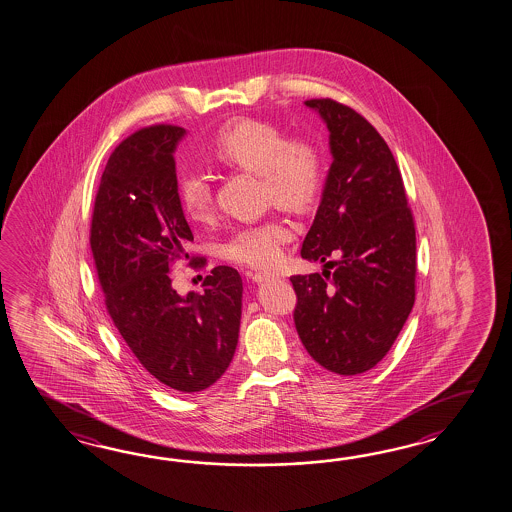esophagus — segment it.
<instances>
[{
    "label": "esophagus",
    "mask_w": 512,
    "mask_h": 512,
    "mask_svg": "<svg viewBox=\"0 0 512 512\" xmlns=\"http://www.w3.org/2000/svg\"><path fill=\"white\" fill-rule=\"evenodd\" d=\"M270 279H279V274H274V272H255L253 274L255 283H264V281H270Z\"/></svg>",
    "instance_id": "obj_1"
}]
</instances>
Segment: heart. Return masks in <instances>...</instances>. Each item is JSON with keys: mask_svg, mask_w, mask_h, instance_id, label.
Masks as SVG:
<instances>
[{"mask_svg": "<svg viewBox=\"0 0 512 512\" xmlns=\"http://www.w3.org/2000/svg\"><path fill=\"white\" fill-rule=\"evenodd\" d=\"M212 161L261 175L266 192L288 209H305L316 200L322 188V157L305 138H287L270 122L242 118L224 125L209 144ZM181 209L192 222H207L212 212V190L205 175L183 172L177 177ZM294 237L283 220L237 227L220 244V255L227 261L270 268L283 257V248Z\"/></svg>", "mask_w": 512, "mask_h": 512, "instance_id": "1", "label": "heart"}]
</instances>
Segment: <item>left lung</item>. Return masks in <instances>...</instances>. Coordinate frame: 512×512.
I'll return each mask as SVG.
<instances>
[{
	"label": "left lung",
	"mask_w": 512,
	"mask_h": 512,
	"mask_svg": "<svg viewBox=\"0 0 512 512\" xmlns=\"http://www.w3.org/2000/svg\"><path fill=\"white\" fill-rule=\"evenodd\" d=\"M305 105L329 129L333 163L301 248L303 259L325 262V270L290 277L294 324L325 370L362 374L387 355L411 314L414 220L398 164L374 125L329 98Z\"/></svg>",
	"instance_id": "8db88e82"
}]
</instances>
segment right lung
I'll return each mask as SVG.
<instances>
[{
    "mask_svg": "<svg viewBox=\"0 0 512 512\" xmlns=\"http://www.w3.org/2000/svg\"><path fill=\"white\" fill-rule=\"evenodd\" d=\"M177 125H150L125 138L101 175L90 224L107 312L138 362L179 394L214 385L233 361L242 277L216 266L203 294L179 296L170 268L194 240L177 196ZM196 261V259H194ZM205 264V259L196 266Z\"/></svg>",
    "mask_w": 512,
    "mask_h": 512,
    "instance_id": "right-lung-1",
    "label": "right lung"
}]
</instances>
